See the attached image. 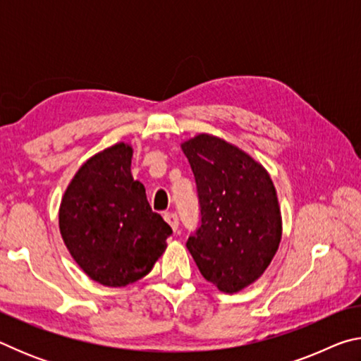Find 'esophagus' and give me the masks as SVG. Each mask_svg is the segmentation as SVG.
Wrapping results in <instances>:
<instances>
[{"label": "esophagus", "mask_w": 361, "mask_h": 361, "mask_svg": "<svg viewBox=\"0 0 361 361\" xmlns=\"http://www.w3.org/2000/svg\"><path fill=\"white\" fill-rule=\"evenodd\" d=\"M164 219H166V221L170 224V228H172L175 232H178L180 221H178V215H176V213L166 212L164 213Z\"/></svg>", "instance_id": "obj_1"}]
</instances>
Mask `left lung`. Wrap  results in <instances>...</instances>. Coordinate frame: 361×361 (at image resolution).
Listing matches in <instances>:
<instances>
[{"mask_svg": "<svg viewBox=\"0 0 361 361\" xmlns=\"http://www.w3.org/2000/svg\"><path fill=\"white\" fill-rule=\"evenodd\" d=\"M192 169L200 226L186 247L219 291L258 280L282 239L276 188L266 169L224 140L200 133L181 145Z\"/></svg>", "mask_w": 361, "mask_h": 361, "instance_id": "left-lung-1", "label": "left lung"}]
</instances>
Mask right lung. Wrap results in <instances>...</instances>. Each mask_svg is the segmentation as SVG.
<instances>
[{"mask_svg":"<svg viewBox=\"0 0 361 361\" xmlns=\"http://www.w3.org/2000/svg\"><path fill=\"white\" fill-rule=\"evenodd\" d=\"M133 149L118 143L90 157L66 188L60 234L73 259L105 286H126L148 274L172 228L151 210L130 172Z\"/></svg>","mask_w":361,"mask_h":361,"instance_id":"obj_1","label":"right lung"}]
</instances>
